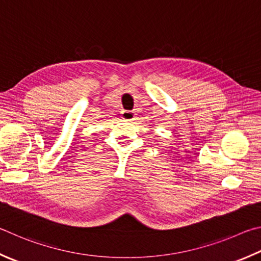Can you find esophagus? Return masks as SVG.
<instances>
[{"mask_svg": "<svg viewBox=\"0 0 261 261\" xmlns=\"http://www.w3.org/2000/svg\"><path fill=\"white\" fill-rule=\"evenodd\" d=\"M121 118L126 121H133L135 120V113L133 111H127V110H125V111L121 112Z\"/></svg>", "mask_w": 261, "mask_h": 261, "instance_id": "obj_1", "label": "esophagus"}]
</instances>
